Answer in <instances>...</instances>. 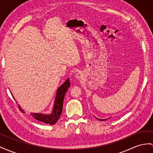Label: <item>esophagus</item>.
<instances>
[{"instance_id":"1","label":"esophagus","mask_w":153,"mask_h":153,"mask_svg":"<svg viewBox=\"0 0 153 153\" xmlns=\"http://www.w3.org/2000/svg\"><path fill=\"white\" fill-rule=\"evenodd\" d=\"M81 77V74L80 73L77 72L76 74V78H77V79H80Z\"/></svg>"}]
</instances>
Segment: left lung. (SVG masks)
I'll use <instances>...</instances> for the list:
<instances>
[{"mask_svg":"<svg viewBox=\"0 0 153 153\" xmlns=\"http://www.w3.org/2000/svg\"><path fill=\"white\" fill-rule=\"evenodd\" d=\"M96 118H97V117H96ZM97 120H101V121H102V120H103V121H105V120H107V119H104V120H101V119H98V118H97Z\"/></svg>","mask_w":153,"mask_h":153,"instance_id":"8db88e82","label":"left lung"}]
</instances>
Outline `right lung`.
Listing matches in <instances>:
<instances>
[{"label":"right lung","mask_w":153,"mask_h":153,"mask_svg":"<svg viewBox=\"0 0 153 153\" xmlns=\"http://www.w3.org/2000/svg\"><path fill=\"white\" fill-rule=\"evenodd\" d=\"M70 82L69 81V78H68L65 81V82H64V83L58 88L56 92L53 110L50 114H42V113H32L31 115L36 120L42 121V122H44L45 123H48L51 125L56 124L61 115L65 95L67 90L70 87ZM18 107L19 110L22 112L25 113V112L22 110L19 105H18Z\"/></svg>","instance_id":"1"}]
</instances>
